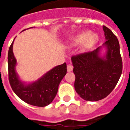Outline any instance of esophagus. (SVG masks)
Segmentation results:
<instances>
[{"mask_svg": "<svg viewBox=\"0 0 130 130\" xmlns=\"http://www.w3.org/2000/svg\"><path fill=\"white\" fill-rule=\"evenodd\" d=\"M67 71L68 72H71L73 71V65H67Z\"/></svg>", "mask_w": 130, "mask_h": 130, "instance_id": "34e87169", "label": "esophagus"}]
</instances>
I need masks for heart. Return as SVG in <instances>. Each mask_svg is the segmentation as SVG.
<instances>
[{
  "label": "heart",
  "instance_id": "heart-1",
  "mask_svg": "<svg viewBox=\"0 0 130 130\" xmlns=\"http://www.w3.org/2000/svg\"><path fill=\"white\" fill-rule=\"evenodd\" d=\"M99 40V37L96 34L81 32L77 34L72 40V44L73 45L80 43V50L81 52H85L90 49Z\"/></svg>",
  "mask_w": 130,
  "mask_h": 130
}]
</instances>
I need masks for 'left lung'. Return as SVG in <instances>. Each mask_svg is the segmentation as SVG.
<instances>
[{"instance_id":"1","label":"left lung","mask_w":130,"mask_h":130,"mask_svg":"<svg viewBox=\"0 0 130 130\" xmlns=\"http://www.w3.org/2000/svg\"><path fill=\"white\" fill-rule=\"evenodd\" d=\"M106 41L92 52L71 57L75 75V89L87 101H98L107 96L117 85L122 72V60L118 40L109 28L103 26ZM106 49L105 55L101 50Z\"/></svg>"}]
</instances>
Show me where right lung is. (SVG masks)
Masks as SVG:
<instances>
[{
    "mask_svg": "<svg viewBox=\"0 0 130 130\" xmlns=\"http://www.w3.org/2000/svg\"><path fill=\"white\" fill-rule=\"evenodd\" d=\"M26 30H24V31ZM15 39V38H14ZM13 40L8 54V78L12 89L20 99L31 105L44 107L55 99L60 82L67 73V65L64 63L47 72L38 80L31 83L22 81L16 71L17 64L13 53Z\"/></svg>",
    "mask_w": 130,
    "mask_h": 130,
    "instance_id": "1",
    "label": "right lung"
}]
</instances>
